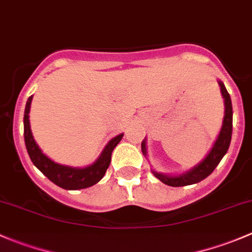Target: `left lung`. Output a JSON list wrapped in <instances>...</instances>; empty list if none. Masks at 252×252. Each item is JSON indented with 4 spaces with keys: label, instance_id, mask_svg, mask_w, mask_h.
Listing matches in <instances>:
<instances>
[{
    "label": "left lung",
    "instance_id": "left-lung-1",
    "mask_svg": "<svg viewBox=\"0 0 252 252\" xmlns=\"http://www.w3.org/2000/svg\"><path fill=\"white\" fill-rule=\"evenodd\" d=\"M218 84L220 86V93H222L223 98H224V118H223L222 128H220V134H218L217 140L213 144L212 149L208 152L207 156L200 162L197 166L192 167L185 173L179 175H167L152 171L155 177L158 178L162 183L169 185V187H185V185H191L195 183H199L207 178L208 175L215 171L216 167L220 162L228 149H229L230 140H232V129H233V107L232 100L225 89L224 84L220 80H218ZM141 151L146 156V140H142L141 142Z\"/></svg>",
    "mask_w": 252,
    "mask_h": 252
}]
</instances>
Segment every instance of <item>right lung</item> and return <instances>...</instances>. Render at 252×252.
Masks as SVG:
<instances>
[{
  "instance_id": "obj_1",
  "label": "right lung",
  "mask_w": 252,
  "mask_h": 252,
  "mask_svg": "<svg viewBox=\"0 0 252 252\" xmlns=\"http://www.w3.org/2000/svg\"><path fill=\"white\" fill-rule=\"evenodd\" d=\"M32 100V96H30L27 101V106H25L24 140L27 151L34 166L46 175L51 182L65 190L85 189V188L93 187L96 183L100 182L111 163L112 151L118 145V142L122 140L123 134H119V135L114 136L112 140H110V142L103 149L100 157L90 166L84 167V168H74V167L56 163L52 159L48 158L46 155L42 154L41 149L37 146L36 141L34 140L29 122V112Z\"/></svg>"
}]
</instances>
